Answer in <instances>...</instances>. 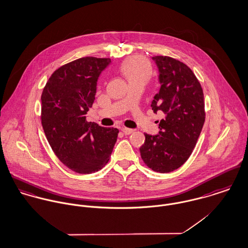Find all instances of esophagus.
Segmentation results:
<instances>
[{"label": "esophagus", "mask_w": 248, "mask_h": 248, "mask_svg": "<svg viewBox=\"0 0 248 248\" xmlns=\"http://www.w3.org/2000/svg\"><path fill=\"white\" fill-rule=\"evenodd\" d=\"M122 131L124 132V135H129V134H131L134 130L133 129H131V128H127V127H123L122 128Z\"/></svg>", "instance_id": "34e87169"}]
</instances>
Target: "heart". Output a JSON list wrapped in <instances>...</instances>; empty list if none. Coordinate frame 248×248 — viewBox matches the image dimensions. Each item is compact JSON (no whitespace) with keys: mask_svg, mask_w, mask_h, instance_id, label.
Listing matches in <instances>:
<instances>
[{"mask_svg":"<svg viewBox=\"0 0 248 248\" xmlns=\"http://www.w3.org/2000/svg\"><path fill=\"white\" fill-rule=\"evenodd\" d=\"M120 70L128 83L137 81L145 83L151 74L150 64L142 57H132L126 60L121 65Z\"/></svg>","mask_w":248,"mask_h":248,"instance_id":"heart-1","label":"heart"}]
</instances>
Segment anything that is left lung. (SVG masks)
I'll list each match as a JSON object with an SVG mask.
<instances>
[{
    "label": "left lung",
    "instance_id": "1",
    "mask_svg": "<svg viewBox=\"0 0 248 248\" xmlns=\"http://www.w3.org/2000/svg\"><path fill=\"white\" fill-rule=\"evenodd\" d=\"M159 72V92L151 108L163 112L157 135L144 134L140 147L144 164L156 172L178 169L190 157L202 129L205 112L203 92L192 70L184 62L167 56H154ZM158 122V121H157Z\"/></svg>",
    "mask_w": 248,
    "mask_h": 248
}]
</instances>
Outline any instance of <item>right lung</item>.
<instances>
[{
	"label": "right lung",
	"mask_w": 248,
	"mask_h": 248,
	"mask_svg": "<svg viewBox=\"0 0 248 248\" xmlns=\"http://www.w3.org/2000/svg\"><path fill=\"white\" fill-rule=\"evenodd\" d=\"M111 62L108 58L84 57L50 76L42 101V125L58 159L71 170L90 174L109 161L119 130L86 121L97 82Z\"/></svg>",
	"instance_id": "add662e5"
}]
</instances>
